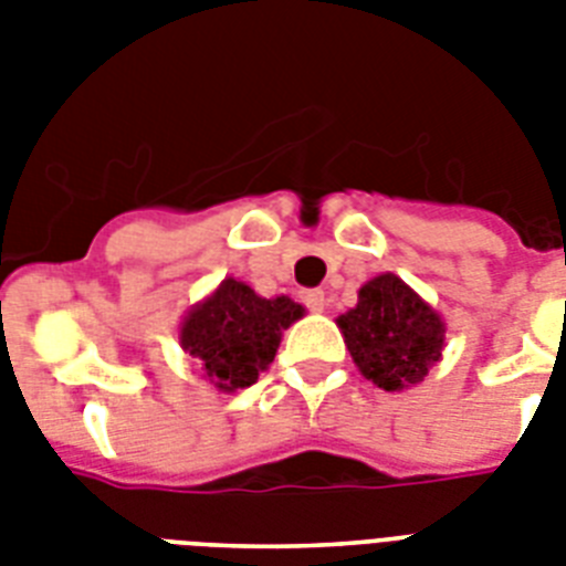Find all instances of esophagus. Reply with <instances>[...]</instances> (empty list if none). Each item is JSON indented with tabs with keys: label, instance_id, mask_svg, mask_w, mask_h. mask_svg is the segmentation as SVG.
Segmentation results:
<instances>
[{
	"label": "esophagus",
	"instance_id": "1",
	"mask_svg": "<svg viewBox=\"0 0 566 566\" xmlns=\"http://www.w3.org/2000/svg\"><path fill=\"white\" fill-rule=\"evenodd\" d=\"M302 302L308 311H323L326 308V293L323 291H305L302 293Z\"/></svg>",
	"mask_w": 566,
	"mask_h": 566
}]
</instances>
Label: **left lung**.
I'll list each match as a JSON object with an SVG mask.
<instances>
[{"label": "left lung", "mask_w": 566, "mask_h": 566, "mask_svg": "<svg viewBox=\"0 0 566 566\" xmlns=\"http://www.w3.org/2000/svg\"><path fill=\"white\" fill-rule=\"evenodd\" d=\"M358 370L385 390H402L429 376L443 349V323L396 275H376L358 291V305L337 319Z\"/></svg>", "instance_id": "obj_1"}]
</instances>
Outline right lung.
Here are the masks:
<instances>
[{
  "instance_id": "add662e5",
  "label": "right lung",
  "mask_w": 566,
  "mask_h": 566,
  "mask_svg": "<svg viewBox=\"0 0 566 566\" xmlns=\"http://www.w3.org/2000/svg\"><path fill=\"white\" fill-rule=\"evenodd\" d=\"M305 314L287 296L264 300L249 284L226 279L181 326V346L220 390L255 385L282 344V332Z\"/></svg>"
}]
</instances>
